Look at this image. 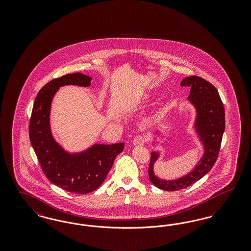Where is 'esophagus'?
Segmentation results:
<instances>
[{"mask_svg":"<svg viewBox=\"0 0 251 251\" xmlns=\"http://www.w3.org/2000/svg\"><path fill=\"white\" fill-rule=\"evenodd\" d=\"M146 143V138L142 135H137L133 139V145L135 146H143Z\"/></svg>","mask_w":251,"mask_h":251,"instance_id":"esophagus-1","label":"esophagus"}]
</instances>
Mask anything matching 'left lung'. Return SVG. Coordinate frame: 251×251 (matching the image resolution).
I'll return each instance as SVG.
<instances>
[{
	"instance_id": "1",
	"label": "left lung",
	"mask_w": 251,
	"mask_h": 251,
	"mask_svg": "<svg viewBox=\"0 0 251 251\" xmlns=\"http://www.w3.org/2000/svg\"><path fill=\"white\" fill-rule=\"evenodd\" d=\"M180 85L190 87L188 99L197 109L195 127L204 146V155L186 176L175 180H165L154 175L153 166L159 153L151 152L148 169L150 179L156 187L165 191L184 189L201 179L212 169L218 158L225 130V109L215 86L199 76L186 77Z\"/></svg>"
}]
</instances>
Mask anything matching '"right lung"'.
Here are the masks:
<instances>
[{
    "label": "right lung",
    "instance_id": "add662e5",
    "mask_svg": "<svg viewBox=\"0 0 251 251\" xmlns=\"http://www.w3.org/2000/svg\"><path fill=\"white\" fill-rule=\"evenodd\" d=\"M91 78L76 72L66 74L45 84L36 96L29 124V136L43 173L50 182L66 191L87 194L100 186L124 149V143L96 144L81 153H68L52 137L50 110L60 86H89Z\"/></svg>",
    "mask_w": 251,
    "mask_h": 251
}]
</instances>
